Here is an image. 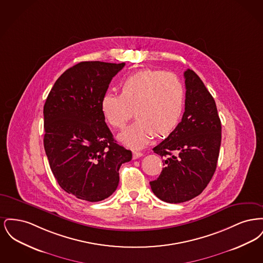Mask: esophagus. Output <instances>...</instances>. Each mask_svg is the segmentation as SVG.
<instances>
[{"label": "esophagus", "instance_id": "esophagus-1", "mask_svg": "<svg viewBox=\"0 0 263 263\" xmlns=\"http://www.w3.org/2000/svg\"><path fill=\"white\" fill-rule=\"evenodd\" d=\"M142 156H143V154H142L141 152H134V153H133V159H134V160L139 159V158L142 157Z\"/></svg>", "mask_w": 263, "mask_h": 263}]
</instances>
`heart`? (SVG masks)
<instances>
[{"mask_svg":"<svg viewBox=\"0 0 263 263\" xmlns=\"http://www.w3.org/2000/svg\"><path fill=\"white\" fill-rule=\"evenodd\" d=\"M183 103L184 88L175 74L145 69L126 77L120 95L106 92L101 100V111L110 125L123 129L134 110L137 119L119 139L138 149L154 135L171 133L180 118Z\"/></svg>","mask_w":263,"mask_h":263,"instance_id":"1","label":"heart"}]
</instances>
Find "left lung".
<instances>
[{
	"instance_id": "left-lung-1",
	"label": "left lung",
	"mask_w": 263,
	"mask_h": 263,
	"mask_svg": "<svg viewBox=\"0 0 263 263\" xmlns=\"http://www.w3.org/2000/svg\"><path fill=\"white\" fill-rule=\"evenodd\" d=\"M185 111L175 130L153 151L164 157L160 176L151 181L154 194L167 203L198 196L217 167L222 127L211 93L197 74L187 69Z\"/></svg>"
}]
</instances>
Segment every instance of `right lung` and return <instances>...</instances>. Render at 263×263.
Returning <instances> with one entry per match:
<instances>
[{
	"instance_id": "obj_1",
	"label": "right lung",
	"mask_w": 263,
	"mask_h": 263,
	"mask_svg": "<svg viewBox=\"0 0 263 263\" xmlns=\"http://www.w3.org/2000/svg\"><path fill=\"white\" fill-rule=\"evenodd\" d=\"M125 63L87 61L66 70L46 99L44 149L59 185L79 199L109 197L119 168L132 152L117 144L105 123L101 100Z\"/></svg>"
}]
</instances>
